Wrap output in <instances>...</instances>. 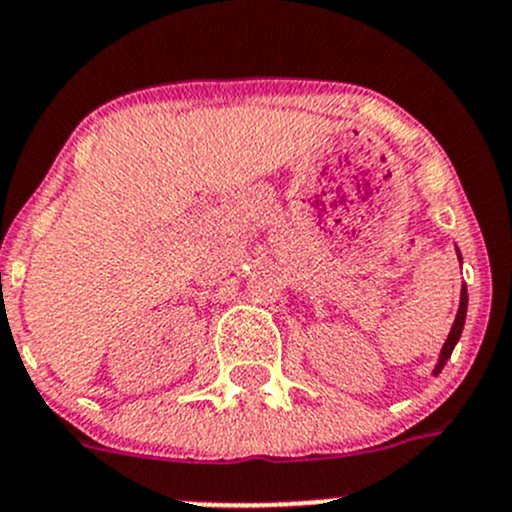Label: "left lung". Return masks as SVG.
I'll list each match as a JSON object with an SVG mask.
<instances>
[{
  "label": "left lung",
  "instance_id": "obj_1",
  "mask_svg": "<svg viewBox=\"0 0 512 512\" xmlns=\"http://www.w3.org/2000/svg\"><path fill=\"white\" fill-rule=\"evenodd\" d=\"M458 260H461V255H458ZM466 312H468V289H466V285H463L461 287V304H458V314H456V319H453V327H451V332H448V339L443 342L441 354H438V364L433 366V376L441 374V369L446 366V361L451 359L453 349H456L458 339H461L463 324H466Z\"/></svg>",
  "mask_w": 512,
  "mask_h": 512
}]
</instances>
